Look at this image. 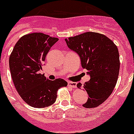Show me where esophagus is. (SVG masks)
<instances>
[{"label":"esophagus","instance_id":"34e87169","mask_svg":"<svg viewBox=\"0 0 134 134\" xmlns=\"http://www.w3.org/2000/svg\"><path fill=\"white\" fill-rule=\"evenodd\" d=\"M68 86L71 88L76 87V83L74 82H68Z\"/></svg>","mask_w":134,"mask_h":134}]
</instances>
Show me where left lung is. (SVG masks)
Returning <instances> with one entry per match:
<instances>
[{"mask_svg": "<svg viewBox=\"0 0 134 134\" xmlns=\"http://www.w3.org/2000/svg\"><path fill=\"white\" fill-rule=\"evenodd\" d=\"M65 42L79 55L82 67L91 77L83 86L88 100L82 106L96 107L111 94L118 80L120 59L117 46L104 34L91 31L65 38ZM81 86L78 83L77 87Z\"/></svg>", "mask_w": 134, "mask_h": 134, "instance_id": "1", "label": "left lung"}]
</instances>
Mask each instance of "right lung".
<instances>
[{"instance_id":"right-lung-1","label":"right lung","mask_w":134,"mask_h":134,"mask_svg":"<svg viewBox=\"0 0 134 134\" xmlns=\"http://www.w3.org/2000/svg\"><path fill=\"white\" fill-rule=\"evenodd\" d=\"M58 41L43 33L26 34L16 42L9 56L14 86L22 99L35 108L53 105L58 90L67 85L62 78L50 80L40 73L47 54Z\"/></svg>"}]
</instances>
